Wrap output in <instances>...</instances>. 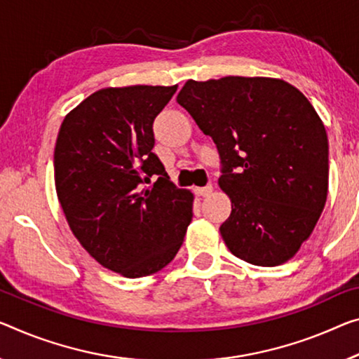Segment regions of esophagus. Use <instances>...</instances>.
<instances>
[{
  "label": "esophagus",
  "instance_id": "obj_1",
  "mask_svg": "<svg viewBox=\"0 0 359 359\" xmlns=\"http://www.w3.org/2000/svg\"><path fill=\"white\" fill-rule=\"evenodd\" d=\"M212 191H213V186L212 184H208L205 187H196V189H194V192H196L197 196H208Z\"/></svg>",
  "mask_w": 359,
  "mask_h": 359
}]
</instances>
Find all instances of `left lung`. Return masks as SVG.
I'll return each instance as SVG.
<instances>
[{
  "mask_svg": "<svg viewBox=\"0 0 359 359\" xmlns=\"http://www.w3.org/2000/svg\"><path fill=\"white\" fill-rule=\"evenodd\" d=\"M176 101L222 156L218 184L233 207L219 226L226 247L257 266L289 262L327 198V133L311 102L269 76L187 80Z\"/></svg>",
  "mask_w": 359,
  "mask_h": 359,
  "instance_id": "8db88e82",
  "label": "left lung"
}]
</instances>
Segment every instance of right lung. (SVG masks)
<instances>
[{
  "mask_svg": "<svg viewBox=\"0 0 359 359\" xmlns=\"http://www.w3.org/2000/svg\"><path fill=\"white\" fill-rule=\"evenodd\" d=\"M178 85L102 88L65 115L54 147V183L81 247L125 278L173 260L194 194L170 181L152 152L154 118ZM156 179L154 186L144 187Z\"/></svg>",
  "mask_w": 359,
  "mask_h": 359,
  "instance_id": "obj_1",
  "label": "right lung"
}]
</instances>
